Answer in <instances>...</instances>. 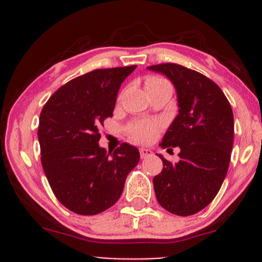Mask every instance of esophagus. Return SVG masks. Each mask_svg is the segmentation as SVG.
<instances>
[{"mask_svg":"<svg viewBox=\"0 0 262 262\" xmlns=\"http://www.w3.org/2000/svg\"><path fill=\"white\" fill-rule=\"evenodd\" d=\"M139 153H141L142 158L149 157V156L153 155V152L149 149V148H141V149H139Z\"/></svg>","mask_w":262,"mask_h":262,"instance_id":"obj_1","label":"esophagus"}]
</instances>
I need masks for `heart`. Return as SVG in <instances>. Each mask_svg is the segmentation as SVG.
<instances>
[{"mask_svg":"<svg viewBox=\"0 0 262 262\" xmlns=\"http://www.w3.org/2000/svg\"><path fill=\"white\" fill-rule=\"evenodd\" d=\"M165 82V80L156 76L147 77L146 87L153 86V84ZM158 132V124L152 123V121H138L128 126V134L132 141L138 142V143H146V142L152 141Z\"/></svg>","mask_w":262,"mask_h":262,"instance_id":"b5f03b06","label":"heart"}]
</instances>
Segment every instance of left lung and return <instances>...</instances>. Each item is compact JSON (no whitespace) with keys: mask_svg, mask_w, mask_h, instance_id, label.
Returning a JSON list of instances; mask_svg holds the SVG:
<instances>
[{"mask_svg":"<svg viewBox=\"0 0 262 262\" xmlns=\"http://www.w3.org/2000/svg\"><path fill=\"white\" fill-rule=\"evenodd\" d=\"M148 70L172 82L179 105L161 147H180V161L158 155L163 168L153 178L156 198L167 212L192 215L212 203L226 179L234 136L232 107L218 84L196 71L175 63Z\"/></svg>","mask_w":262,"mask_h":262,"instance_id":"8db88e82","label":"left lung"}]
</instances>
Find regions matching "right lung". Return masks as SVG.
I'll return each instance as SVG.
<instances>
[{
  "label": "right lung",
  "instance_id": "1",
  "mask_svg": "<svg viewBox=\"0 0 262 262\" xmlns=\"http://www.w3.org/2000/svg\"><path fill=\"white\" fill-rule=\"evenodd\" d=\"M137 66L105 68L76 77L57 90L39 118L41 165L55 198L67 209L95 215L118 202L139 150L121 143L99 146L100 126L113 116L123 81Z\"/></svg>",
  "mask_w": 262,
  "mask_h": 262
}]
</instances>
